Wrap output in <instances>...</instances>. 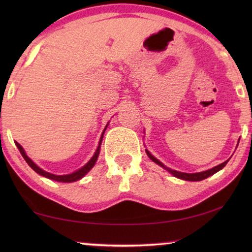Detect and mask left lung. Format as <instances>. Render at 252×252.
Masks as SVG:
<instances>
[{
	"label": "left lung",
	"instance_id": "left-lung-1",
	"mask_svg": "<svg viewBox=\"0 0 252 252\" xmlns=\"http://www.w3.org/2000/svg\"><path fill=\"white\" fill-rule=\"evenodd\" d=\"M146 152H147L148 157L150 158V159H151L153 162H156L157 164H159V165H161L162 168H164L165 170H168V171H169L170 173H172L174 177H177V178H179V179H182V180H187V181H201V180H203V179H206V178H208V177L212 176V174H215L216 172H218L219 170L222 169V168L224 167V165L227 164V162L229 161V160L224 161L223 163H220L219 165H217V167H215V168L207 170V171H202V172H198V173H185V172H179V171H176V170H171V169L167 168L164 164H162L159 160L156 159V158L153 157L150 152L147 151V150H146Z\"/></svg>",
	"mask_w": 252,
	"mask_h": 252
}]
</instances>
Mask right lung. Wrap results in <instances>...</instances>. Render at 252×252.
<instances>
[{"label": "right lung", "instance_id": "obj_1", "mask_svg": "<svg viewBox=\"0 0 252 252\" xmlns=\"http://www.w3.org/2000/svg\"><path fill=\"white\" fill-rule=\"evenodd\" d=\"M103 133H104V132H103ZM103 133H102V136H101V139H100L99 147H97L96 151H95V153H94V156H93V157L91 158V160L89 161L88 163L85 164L83 168H81L80 170H78V171H75V172L71 173V174H65V176H57V174L49 173V172L44 171V170H42L41 168L37 167V165H36L35 163H34V162H33L31 159H30V158H29L27 155H25L23 148L21 147L20 143H18V142L15 141V144H16V147H18V149L20 150L21 155H22V157L24 158V160L28 162V164H29L30 167H31L36 173H39V174H41V176H43V177H45V178H49V179H51V180H54V181H59V182H74V181H76V180H80V179L82 178V177H84L85 174H87V173H88L89 171H90V170L93 168V165L95 164V162H96V160H97V157H99V153H100V144H101V142H102V138H103Z\"/></svg>", "mask_w": 252, "mask_h": 252}]
</instances>
